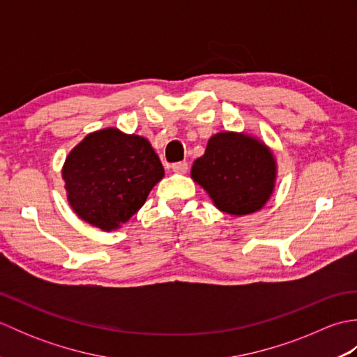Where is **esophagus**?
<instances>
[{
  "mask_svg": "<svg viewBox=\"0 0 357 357\" xmlns=\"http://www.w3.org/2000/svg\"><path fill=\"white\" fill-rule=\"evenodd\" d=\"M172 169H173V172H174V173H181V174H184V173H187V170H188V164H187L185 161L174 162V164L172 165Z\"/></svg>",
  "mask_w": 357,
  "mask_h": 357,
  "instance_id": "obj_1",
  "label": "esophagus"
}]
</instances>
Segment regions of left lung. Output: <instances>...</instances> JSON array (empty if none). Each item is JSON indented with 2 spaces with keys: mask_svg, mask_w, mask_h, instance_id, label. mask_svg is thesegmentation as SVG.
Wrapping results in <instances>:
<instances>
[{
  "mask_svg": "<svg viewBox=\"0 0 357 357\" xmlns=\"http://www.w3.org/2000/svg\"><path fill=\"white\" fill-rule=\"evenodd\" d=\"M192 178L215 206L233 216L261 210L275 188L276 161L270 149L244 133L211 136L206 153L196 159Z\"/></svg>",
  "mask_w": 357,
  "mask_h": 357,
  "instance_id": "8db88e82",
  "label": "left lung"
}]
</instances>
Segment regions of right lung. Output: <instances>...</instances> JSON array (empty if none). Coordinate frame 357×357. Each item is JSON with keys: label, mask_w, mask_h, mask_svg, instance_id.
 I'll return each instance as SVG.
<instances>
[{"label": "right lung", "mask_w": 357, "mask_h": 357, "mask_svg": "<svg viewBox=\"0 0 357 357\" xmlns=\"http://www.w3.org/2000/svg\"><path fill=\"white\" fill-rule=\"evenodd\" d=\"M162 176L164 167L150 142L118 128L87 135L63 167L75 213L107 231L127 222Z\"/></svg>", "instance_id": "add662e5"}]
</instances>
